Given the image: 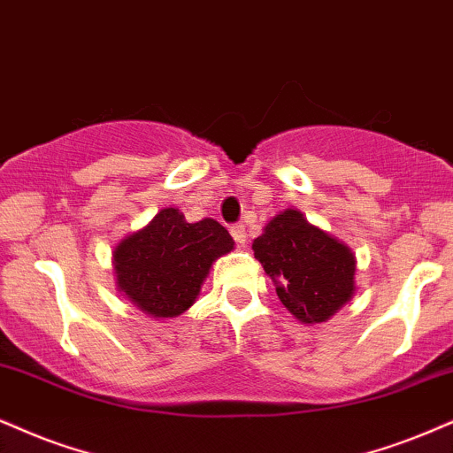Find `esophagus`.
<instances>
[{
  "label": "esophagus",
  "mask_w": 453,
  "mask_h": 453,
  "mask_svg": "<svg viewBox=\"0 0 453 453\" xmlns=\"http://www.w3.org/2000/svg\"><path fill=\"white\" fill-rule=\"evenodd\" d=\"M231 235L239 245H245V226L243 225H233L231 226Z\"/></svg>",
  "instance_id": "esophagus-1"
}]
</instances>
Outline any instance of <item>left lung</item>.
Here are the masks:
<instances>
[{
    "label": "left lung",
    "instance_id": "1",
    "mask_svg": "<svg viewBox=\"0 0 453 453\" xmlns=\"http://www.w3.org/2000/svg\"><path fill=\"white\" fill-rule=\"evenodd\" d=\"M283 306L303 323H323L353 298L355 256L298 210L277 214L252 243Z\"/></svg>",
    "mask_w": 453,
    "mask_h": 453
}]
</instances>
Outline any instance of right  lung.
<instances>
[{
    "instance_id": "obj_1",
    "label": "right lung",
    "mask_w": 453,
    "mask_h": 453,
    "mask_svg": "<svg viewBox=\"0 0 453 453\" xmlns=\"http://www.w3.org/2000/svg\"><path fill=\"white\" fill-rule=\"evenodd\" d=\"M233 245L220 222L203 218L191 225L182 211L164 208L115 248L117 289L150 317H178L193 306L211 265Z\"/></svg>"
}]
</instances>
